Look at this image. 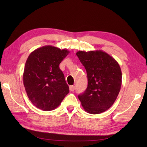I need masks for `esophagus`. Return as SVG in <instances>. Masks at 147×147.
<instances>
[{
    "mask_svg": "<svg viewBox=\"0 0 147 147\" xmlns=\"http://www.w3.org/2000/svg\"><path fill=\"white\" fill-rule=\"evenodd\" d=\"M74 89H75V86H73V85L69 86V90L71 92H73Z\"/></svg>",
    "mask_w": 147,
    "mask_h": 147,
    "instance_id": "esophagus-1",
    "label": "esophagus"
}]
</instances>
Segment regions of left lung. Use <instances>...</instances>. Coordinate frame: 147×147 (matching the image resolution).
I'll return each instance as SVG.
<instances>
[{
	"mask_svg": "<svg viewBox=\"0 0 147 147\" xmlns=\"http://www.w3.org/2000/svg\"><path fill=\"white\" fill-rule=\"evenodd\" d=\"M86 71L88 86L78 98L85 111L97 114L113 105L120 92L122 73L117 62L102 51L76 53Z\"/></svg>",
	"mask_w": 147,
	"mask_h": 147,
	"instance_id": "obj_1",
	"label": "left lung"
}]
</instances>
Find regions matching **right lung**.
I'll return each instance as SVG.
<instances>
[{
    "mask_svg": "<svg viewBox=\"0 0 147 147\" xmlns=\"http://www.w3.org/2000/svg\"><path fill=\"white\" fill-rule=\"evenodd\" d=\"M67 49L51 45L33 51L28 57L23 73V84L31 102L44 111H52L61 104L69 90L59 68L68 55Z\"/></svg>",
    "mask_w": 147,
    "mask_h": 147,
    "instance_id": "add662e5",
    "label": "right lung"
}]
</instances>
